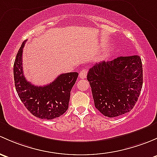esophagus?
Returning a JSON list of instances; mask_svg holds the SVG:
<instances>
[{
	"mask_svg": "<svg viewBox=\"0 0 157 157\" xmlns=\"http://www.w3.org/2000/svg\"><path fill=\"white\" fill-rule=\"evenodd\" d=\"M87 74H88V70L87 69H82L79 72V78L84 79L87 77Z\"/></svg>",
	"mask_w": 157,
	"mask_h": 157,
	"instance_id": "obj_1",
	"label": "esophagus"
}]
</instances>
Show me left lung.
<instances>
[{"label":"left lung","mask_w":157,"mask_h":157,"mask_svg":"<svg viewBox=\"0 0 157 157\" xmlns=\"http://www.w3.org/2000/svg\"><path fill=\"white\" fill-rule=\"evenodd\" d=\"M87 78L94 106L103 116L116 117L133 109L141 91L143 68L138 55L96 63Z\"/></svg>","instance_id":"8db88e82"}]
</instances>
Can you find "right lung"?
<instances>
[{
  "label": "right lung",
  "instance_id": "1",
  "mask_svg": "<svg viewBox=\"0 0 157 157\" xmlns=\"http://www.w3.org/2000/svg\"><path fill=\"white\" fill-rule=\"evenodd\" d=\"M21 45L13 65L16 90L24 106L33 116L40 119H53L59 117L68 109L70 91L78 78V72L61 74L54 82L45 86H35L26 80L22 70Z\"/></svg>",
  "mask_w": 157,
  "mask_h": 157
}]
</instances>
